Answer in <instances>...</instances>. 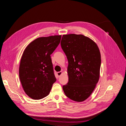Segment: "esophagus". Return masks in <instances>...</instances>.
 <instances>
[{"instance_id": "34e87169", "label": "esophagus", "mask_w": 126, "mask_h": 126, "mask_svg": "<svg viewBox=\"0 0 126 126\" xmlns=\"http://www.w3.org/2000/svg\"><path fill=\"white\" fill-rule=\"evenodd\" d=\"M62 73H63V72H62V71H59V72H57V75H58V77H59L61 75H62Z\"/></svg>"}]
</instances>
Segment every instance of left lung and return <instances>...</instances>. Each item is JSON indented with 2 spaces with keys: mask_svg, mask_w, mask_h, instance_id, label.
I'll return each mask as SVG.
<instances>
[{
  "mask_svg": "<svg viewBox=\"0 0 126 126\" xmlns=\"http://www.w3.org/2000/svg\"><path fill=\"white\" fill-rule=\"evenodd\" d=\"M61 47L68 61V82L63 87L66 96L81 102L94 90L100 76L101 55L97 44L82 35L63 36Z\"/></svg>",
  "mask_w": 126,
  "mask_h": 126,
  "instance_id": "obj_1",
  "label": "left lung"
}]
</instances>
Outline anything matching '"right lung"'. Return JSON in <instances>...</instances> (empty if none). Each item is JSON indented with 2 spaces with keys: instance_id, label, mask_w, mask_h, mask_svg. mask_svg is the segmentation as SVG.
<instances>
[{
  "instance_id": "1",
  "label": "right lung",
  "mask_w": 126,
  "mask_h": 126,
  "mask_svg": "<svg viewBox=\"0 0 126 126\" xmlns=\"http://www.w3.org/2000/svg\"><path fill=\"white\" fill-rule=\"evenodd\" d=\"M62 36L39 37L30 43L22 55L19 75L25 93L39 100L49 94L56 81L50 55L59 45Z\"/></svg>"
}]
</instances>
